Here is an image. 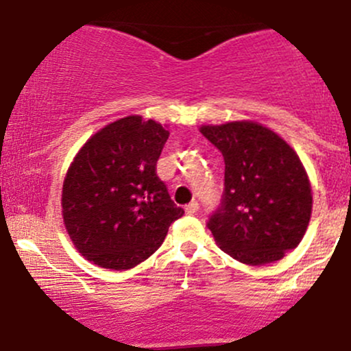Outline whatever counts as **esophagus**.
I'll use <instances>...</instances> for the list:
<instances>
[{"label":"esophagus","instance_id":"1","mask_svg":"<svg viewBox=\"0 0 351 351\" xmlns=\"http://www.w3.org/2000/svg\"><path fill=\"white\" fill-rule=\"evenodd\" d=\"M198 209H199V204L196 203V201H191V203L184 208V211H186L188 215H196V213H198Z\"/></svg>","mask_w":351,"mask_h":351}]
</instances>
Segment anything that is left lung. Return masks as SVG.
Here are the masks:
<instances>
[{
  "label": "left lung",
  "mask_w": 351,
  "mask_h": 351,
  "mask_svg": "<svg viewBox=\"0 0 351 351\" xmlns=\"http://www.w3.org/2000/svg\"><path fill=\"white\" fill-rule=\"evenodd\" d=\"M201 134L223 153L224 191L209 231L224 252L249 265L295 249L312 215V188L299 155L256 122L204 125Z\"/></svg>",
  "instance_id": "1"
}]
</instances>
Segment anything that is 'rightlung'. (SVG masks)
Here are the masks:
<instances>
[{
  "label": "right lung",
  "instance_id": "right-lung-1",
  "mask_svg": "<svg viewBox=\"0 0 351 351\" xmlns=\"http://www.w3.org/2000/svg\"><path fill=\"white\" fill-rule=\"evenodd\" d=\"M170 132L138 115L108 123L75 155L62 186V216L75 249L114 271L135 267L184 215L156 175Z\"/></svg>",
  "mask_w": 351,
  "mask_h": 351
}]
</instances>
